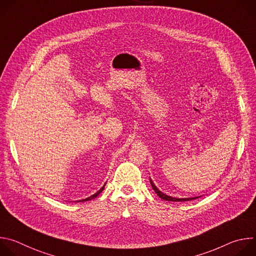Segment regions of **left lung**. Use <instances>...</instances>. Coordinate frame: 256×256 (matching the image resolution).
Returning <instances> with one entry per match:
<instances>
[{
    "instance_id": "obj_1",
    "label": "left lung",
    "mask_w": 256,
    "mask_h": 256,
    "mask_svg": "<svg viewBox=\"0 0 256 256\" xmlns=\"http://www.w3.org/2000/svg\"><path fill=\"white\" fill-rule=\"evenodd\" d=\"M150 182H151V186H152L153 190H154L155 192L157 194V196H158L159 198H161L162 200H169V202H188V200H196V198H198V196H196V198H172V196H169L163 194L161 190H159L157 188V186L153 184V181L151 180V178H150Z\"/></svg>"
}]
</instances>
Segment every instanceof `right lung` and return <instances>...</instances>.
<instances>
[{
	"instance_id": "1",
	"label": "right lung",
	"mask_w": 256,
	"mask_h": 256,
	"mask_svg": "<svg viewBox=\"0 0 256 256\" xmlns=\"http://www.w3.org/2000/svg\"><path fill=\"white\" fill-rule=\"evenodd\" d=\"M105 184L96 192V194H94L93 196H89V198H85V200H78V202H87V200H93V198H95L96 196H98V194H100V192H102V190H104V186H105Z\"/></svg>"
}]
</instances>
